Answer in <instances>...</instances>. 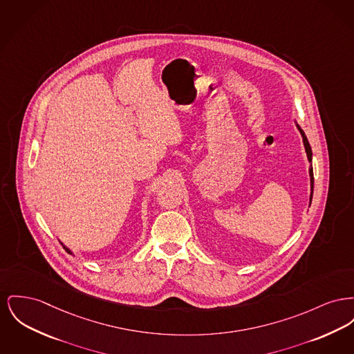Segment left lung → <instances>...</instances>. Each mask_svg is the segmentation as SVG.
I'll return each instance as SVG.
<instances>
[{
    "instance_id": "obj_1",
    "label": "left lung",
    "mask_w": 354,
    "mask_h": 354,
    "mask_svg": "<svg viewBox=\"0 0 354 354\" xmlns=\"http://www.w3.org/2000/svg\"><path fill=\"white\" fill-rule=\"evenodd\" d=\"M295 124H297V128H298V131H299V133H301V136H302V142H304V146H305V151H306V155H308V159H309V162L312 163L313 159V152H312V147L309 145V140H308V138H306V135H305V132L302 131V128L298 125V123L295 122ZM309 175H310V186H312V194H310V203H312L313 199V187H314V176H313V167L309 168Z\"/></svg>"
}]
</instances>
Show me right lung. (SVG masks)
I'll return each instance as SVG.
<instances>
[{
    "label": "right lung",
    "mask_w": 354,
    "mask_h": 354,
    "mask_svg": "<svg viewBox=\"0 0 354 354\" xmlns=\"http://www.w3.org/2000/svg\"><path fill=\"white\" fill-rule=\"evenodd\" d=\"M60 243H62V245H63L64 250H65V251H66V252H68V254H71V255H73V252H72V250L68 249V248H66V246H65V245H64L63 242H62V241H60Z\"/></svg>",
    "instance_id": "1"
}]
</instances>
